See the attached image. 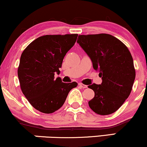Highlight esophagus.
Segmentation results:
<instances>
[{"label": "esophagus", "instance_id": "esophagus-1", "mask_svg": "<svg viewBox=\"0 0 147 147\" xmlns=\"http://www.w3.org/2000/svg\"><path fill=\"white\" fill-rule=\"evenodd\" d=\"M79 86L81 88H87V86L86 85H85V84H82V83H79Z\"/></svg>", "mask_w": 147, "mask_h": 147}]
</instances>
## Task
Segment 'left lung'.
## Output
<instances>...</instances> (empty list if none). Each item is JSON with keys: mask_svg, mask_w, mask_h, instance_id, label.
<instances>
[{"mask_svg": "<svg viewBox=\"0 0 147 147\" xmlns=\"http://www.w3.org/2000/svg\"><path fill=\"white\" fill-rule=\"evenodd\" d=\"M77 43L102 79L101 84L88 86L95 92L89 106L101 115L113 113L129 97L136 78L131 52L122 41L108 34L79 35Z\"/></svg>", "mask_w": 147, "mask_h": 147, "instance_id": "1", "label": "left lung"}]
</instances>
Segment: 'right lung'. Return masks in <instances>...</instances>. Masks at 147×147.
Listing matches in <instances>:
<instances>
[{"mask_svg":"<svg viewBox=\"0 0 147 147\" xmlns=\"http://www.w3.org/2000/svg\"><path fill=\"white\" fill-rule=\"evenodd\" d=\"M78 34L44 35L30 43L21 54L18 77L23 95L37 111L52 113L65 102L77 82L63 83L59 72L64 57L75 45Z\"/></svg>","mask_w":147,"mask_h":147,"instance_id":"1","label":"right lung"}]
</instances>
